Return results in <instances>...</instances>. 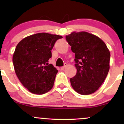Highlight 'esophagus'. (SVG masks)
<instances>
[{
	"mask_svg": "<svg viewBox=\"0 0 124 124\" xmlns=\"http://www.w3.org/2000/svg\"><path fill=\"white\" fill-rule=\"evenodd\" d=\"M66 65H67L66 63H65V65H64V66H62V67H61V70H64V69H65V68L66 67Z\"/></svg>",
	"mask_w": 124,
	"mask_h": 124,
	"instance_id": "34e87169",
	"label": "esophagus"
}]
</instances>
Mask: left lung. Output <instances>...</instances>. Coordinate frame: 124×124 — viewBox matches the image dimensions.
I'll list each match as a JSON object with an SVG mask.
<instances>
[{"label": "left lung", "instance_id": "left-lung-1", "mask_svg": "<svg viewBox=\"0 0 124 124\" xmlns=\"http://www.w3.org/2000/svg\"><path fill=\"white\" fill-rule=\"evenodd\" d=\"M66 40L75 54L77 73L70 79L72 87L82 95L94 93L108 73V49L100 38L85 31L73 32L66 35Z\"/></svg>", "mask_w": 124, "mask_h": 124}]
</instances>
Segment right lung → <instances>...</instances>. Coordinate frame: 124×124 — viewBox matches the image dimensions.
<instances>
[{
  "label": "right lung",
  "mask_w": 124,
  "mask_h": 124,
  "mask_svg": "<svg viewBox=\"0 0 124 124\" xmlns=\"http://www.w3.org/2000/svg\"><path fill=\"white\" fill-rule=\"evenodd\" d=\"M62 38L38 33L24 38L16 46L13 56L16 74L31 93L42 94L53 87L58 70L48 61L55 42Z\"/></svg>",
  "instance_id": "add662e5"
}]
</instances>
